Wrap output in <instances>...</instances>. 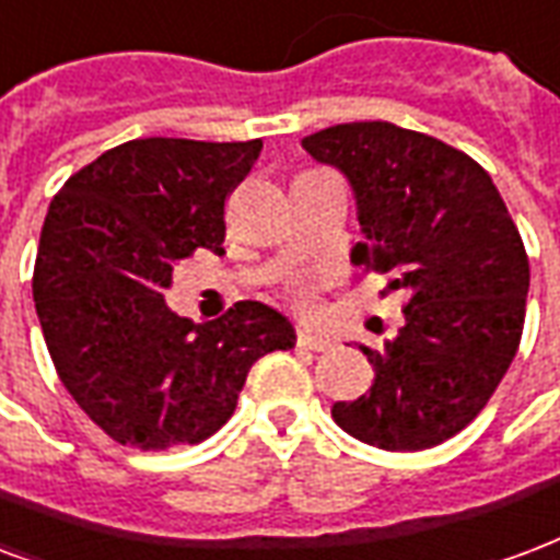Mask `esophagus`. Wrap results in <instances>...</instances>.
I'll use <instances>...</instances> for the list:
<instances>
[{
    "label": "esophagus",
    "instance_id": "34e87169",
    "mask_svg": "<svg viewBox=\"0 0 560 560\" xmlns=\"http://www.w3.org/2000/svg\"><path fill=\"white\" fill-rule=\"evenodd\" d=\"M298 348H304V351H327V348H330V339L301 330V334H298Z\"/></svg>",
    "mask_w": 560,
    "mask_h": 560
}]
</instances>
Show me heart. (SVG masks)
Segmentation results:
<instances>
[{
	"label": "heart",
	"mask_w": 560,
	"mask_h": 560,
	"mask_svg": "<svg viewBox=\"0 0 560 560\" xmlns=\"http://www.w3.org/2000/svg\"><path fill=\"white\" fill-rule=\"evenodd\" d=\"M285 301L301 310V313H313L315 310V283L306 277H295L292 283L285 285Z\"/></svg>",
	"instance_id": "1"
}]
</instances>
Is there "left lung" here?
Returning <instances> with one entry per match:
<instances>
[{"instance_id":"left-lung-1","label":"left lung","mask_w":560,"mask_h":560,"mask_svg":"<svg viewBox=\"0 0 560 560\" xmlns=\"http://www.w3.org/2000/svg\"><path fill=\"white\" fill-rule=\"evenodd\" d=\"M354 188L365 242L351 259L405 292V325L377 348L369 393L336 401V424L384 452H422L485 410L516 357L528 254L475 159L386 120L327 126L301 141Z\"/></svg>"}]
</instances>
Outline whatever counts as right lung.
Listing matches in <instances>:
<instances>
[{"mask_svg": "<svg viewBox=\"0 0 560 560\" xmlns=\"http://www.w3.org/2000/svg\"><path fill=\"white\" fill-rule=\"evenodd\" d=\"M259 150V138H136L75 171L49 203L37 318L61 384L115 443H203L233 416L250 365L295 345L289 318L259 301L203 325L165 301L179 259L224 254V206Z\"/></svg>", "mask_w": 560, "mask_h": 560, "instance_id": "add662e5", "label": "right lung"}]
</instances>
